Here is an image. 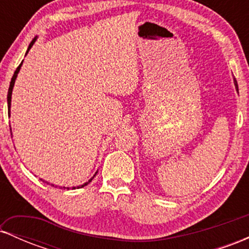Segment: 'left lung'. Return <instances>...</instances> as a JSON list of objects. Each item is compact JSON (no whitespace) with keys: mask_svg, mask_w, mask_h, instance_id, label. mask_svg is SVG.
<instances>
[{"mask_svg":"<svg viewBox=\"0 0 249 249\" xmlns=\"http://www.w3.org/2000/svg\"><path fill=\"white\" fill-rule=\"evenodd\" d=\"M234 84H235V88H236V90H238V83L235 82V79H234Z\"/></svg>","mask_w":249,"mask_h":249,"instance_id":"1","label":"left lung"}]
</instances>
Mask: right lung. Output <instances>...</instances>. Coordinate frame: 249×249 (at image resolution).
<instances>
[{
    "label": "right lung",
    "instance_id": "right-lung-1",
    "mask_svg": "<svg viewBox=\"0 0 249 249\" xmlns=\"http://www.w3.org/2000/svg\"><path fill=\"white\" fill-rule=\"evenodd\" d=\"M37 39V37H35V38L33 39V41L30 42V44H29V47H28V50H27V53H29V50L31 49V47H33L34 45V43H35V41ZM27 53H25V55H27ZM22 64H23V61L21 62V64L18 65V67H17V69H16V71L15 72H14V76H13V78H11V82H10V85H9V90H8V97H7V101H8V107H9V117H10V104H11V93H13V89H14V84H15V81H16V77H17V75H18V72H19V69H21V67H22ZM11 130V128H10ZM96 174H97V172H96ZM95 174V176H96ZM93 176V177H95ZM93 177L92 178H91L90 180H89V181H87L85 182V184H83V185H81V186H77V188H81V187H84V186H87V185L89 184V182H91V180L93 179ZM42 180V179H41ZM47 182V181H45ZM51 186H53V185H51ZM62 188V187H61ZM63 188H65V187H63ZM73 190H75L76 187H72ZM68 190H69V187H68Z\"/></svg>",
    "mask_w": 249,
    "mask_h": 249
}]
</instances>
